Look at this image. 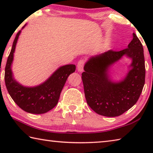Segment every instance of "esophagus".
<instances>
[{"mask_svg": "<svg viewBox=\"0 0 153 153\" xmlns=\"http://www.w3.org/2000/svg\"><path fill=\"white\" fill-rule=\"evenodd\" d=\"M84 63H85V61L84 59H81V60L79 61L78 63H77V71L79 72L83 71V68H84Z\"/></svg>", "mask_w": 153, "mask_h": 153, "instance_id": "1", "label": "esophagus"}]
</instances>
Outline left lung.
Segmentation results:
<instances>
[{"mask_svg": "<svg viewBox=\"0 0 153 153\" xmlns=\"http://www.w3.org/2000/svg\"><path fill=\"white\" fill-rule=\"evenodd\" d=\"M124 56L132 59V69L123 80L114 82L108 74L111 64ZM82 74L86 102L98 115L117 117L138 101L145 83L143 46L135 33L128 48L120 51L110 50L92 56Z\"/></svg>", "mask_w": 153, "mask_h": 153, "instance_id": "left-lung-1", "label": "left lung"}]
</instances>
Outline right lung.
<instances>
[{
  "instance_id": "add662e5",
  "label": "right lung",
  "mask_w": 153,
  "mask_h": 153,
  "mask_svg": "<svg viewBox=\"0 0 153 153\" xmlns=\"http://www.w3.org/2000/svg\"><path fill=\"white\" fill-rule=\"evenodd\" d=\"M20 33L21 30L17 33L7 59L4 70L5 85L12 99L22 109L33 114L45 113L58 103L67 77L76 71V65L71 64L59 67L47 80L37 86H22L13 78L11 70L13 53Z\"/></svg>"
}]
</instances>
